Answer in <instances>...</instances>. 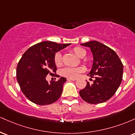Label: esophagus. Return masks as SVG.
Returning a JSON list of instances; mask_svg holds the SVG:
<instances>
[{"instance_id": "1", "label": "esophagus", "mask_w": 135, "mask_h": 135, "mask_svg": "<svg viewBox=\"0 0 135 135\" xmlns=\"http://www.w3.org/2000/svg\"><path fill=\"white\" fill-rule=\"evenodd\" d=\"M67 80H69V81H71V80H72V81H75V80H76V79H75L68 78V79H67Z\"/></svg>"}]
</instances>
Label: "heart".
<instances>
[{
  "mask_svg": "<svg viewBox=\"0 0 135 135\" xmlns=\"http://www.w3.org/2000/svg\"><path fill=\"white\" fill-rule=\"evenodd\" d=\"M73 52L77 56L80 58H83L86 55V51L84 49L80 47H75L73 49ZM55 63L56 65L60 66L62 63V57H61V52H58L56 53L55 56ZM84 71L83 68L82 67H65L61 70V74L64 76L69 78L75 79L79 77L80 74Z\"/></svg>",
  "mask_w": 135,
  "mask_h": 135,
  "instance_id": "heart-1",
  "label": "heart"
}]
</instances>
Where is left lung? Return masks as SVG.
<instances>
[{"label": "left lung", "mask_w": 135, "mask_h": 135, "mask_svg": "<svg viewBox=\"0 0 135 135\" xmlns=\"http://www.w3.org/2000/svg\"><path fill=\"white\" fill-rule=\"evenodd\" d=\"M80 45L90 48L93 56L88 75L95 79L79 91L83 100L91 104L107 101L115 93L122 79L123 65L113 49L101 42L91 41Z\"/></svg>", "instance_id": "left-lung-1"}]
</instances>
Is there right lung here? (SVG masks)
<instances>
[{
    "label": "right lung",
    "mask_w": 135,
    "mask_h": 135,
    "mask_svg": "<svg viewBox=\"0 0 135 135\" xmlns=\"http://www.w3.org/2000/svg\"><path fill=\"white\" fill-rule=\"evenodd\" d=\"M70 44L44 41L25 52L17 66L16 78L23 94L30 101L39 105H49L61 97L66 79L61 77L49 83L46 77L48 74L57 76L53 74L57 69L55 53Z\"/></svg>",
    "instance_id": "1"
}]
</instances>
